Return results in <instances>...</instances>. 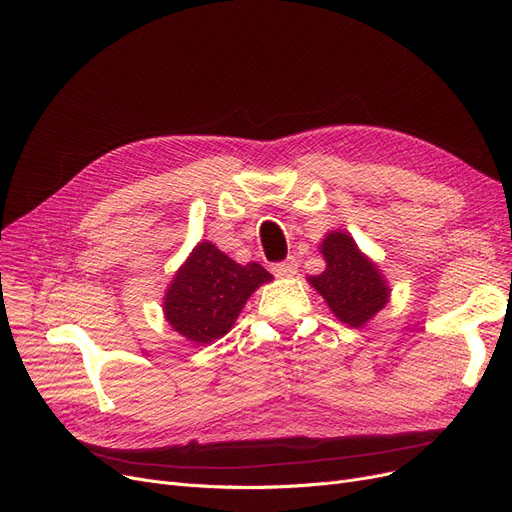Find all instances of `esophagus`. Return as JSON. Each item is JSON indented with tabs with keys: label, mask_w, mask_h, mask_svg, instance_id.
Here are the masks:
<instances>
[{
	"label": "esophagus",
	"mask_w": 512,
	"mask_h": 512,
	"mask_svg": "<svg viewBox=\"0 0 512 512\" xmlns=\"http://www.w3.org/2000/svg\"><path fill=\"white\" fill-rule=\"evenodd\" d=\"M297 268H299L297 259L288 257V259H284V261L274 263V265H272V272H274L276 276H280V278H291V276L297 274Z\"/></svg>",
	"instance_id": "34e87169"
}]
</instances>
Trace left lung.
Here are the masks:
<instances>
[{
  "mask_svg": "<svg viewBox=\"0 0 512 512\" xmlns=\"http://www.w3.org/2000/svg\"><path fill=\"white\" fill-rule=\"evenodd\" d=\"M326 270L309 276V284L324 297L343 324L360 328L372 320L389 301L381 270L370 261L347 232H328L320 244Z\"/></svg>",
  "mask_w": 512,
  "mask_h": 512,
  "instance_id": "1",
  "label": "left lung"
}]
</instances>
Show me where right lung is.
<instances>
[{
	"instance_id": "right-lung-1",
	"label": "right lung",
	"mask_w": 512,
	"mask_h": 512,
	"mask_svg": "<svg viewBox=\"0 0 512 512\" xmlns=\"http://www.w3.org/2000/svg\"><path fill=\"white\" fill-rule=\"evenodd\" d=\"M272 278L259 263L240 265L209 240L198 242L167 288L165 318L188 341L211 343L226 335L247 299Z\"/></svg>"
}]
</instances>
